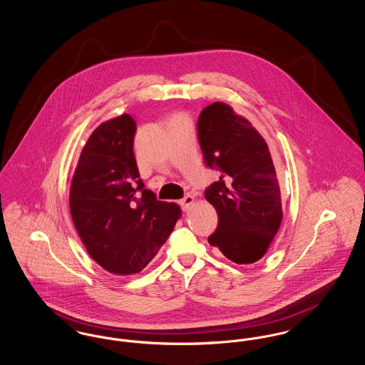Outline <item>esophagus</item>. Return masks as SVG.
Returning <instances> with one entry per match:
<instances>
[{
  "label": "esophagus",
  "mask_w": 365,
  "mask_h": 365,
  "mask_svg": "<svg viewBox=\"0 0 365 365\" xmlns=\"http://www.w3.org/2000/svg\"><path fill=\"white\" fill-rule=\"evenodd\" d=\"M192 204H194V198L191 195H186L183 200H180V205H182V208L185 209V210L190 208Z\"/></svg>",
  "instance_id": "obj_1"
}]
</instances>
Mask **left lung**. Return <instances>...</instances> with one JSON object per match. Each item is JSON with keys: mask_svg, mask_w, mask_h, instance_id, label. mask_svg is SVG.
<instances>
[{"mask_svg": "<svg viewBox=\"0 0 365 365\" xmlns=\"http://www.w3.org/2000/svg\"><path fill=\"white\" fill-rule=\"evenodd\" d=\"M198 140L207 165L220 178L205 190L219 217L208 242L228 260H260L282 223L278 176L268 145L252 123L230 105L213 103L202 109Z\"/></svg>", "mask_w": 365, "mask_h": 365, "instance_id": "1", "label": "left lung"}]
</instances>
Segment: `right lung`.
I'll return each mask as SVG.
<instances>
[{
	"mask_svg": "<svg viewBox=\"0 0 365 365\" xmlns=\"http://www.w3.org/2000/svg\"><path fill=\"white\" fill-rule=\"evenodd\" d=\"M135 130L127 113L101 123L87 139L71 182L76 232L90 257L115 275L140 272L182 215L175 202L157 201L139 179Z\"/></svg>",
	"mask_w": 365,
	"mask_h": 365,
	"instance_id": "1",
	"label": "right lung"
}]
</instances>
